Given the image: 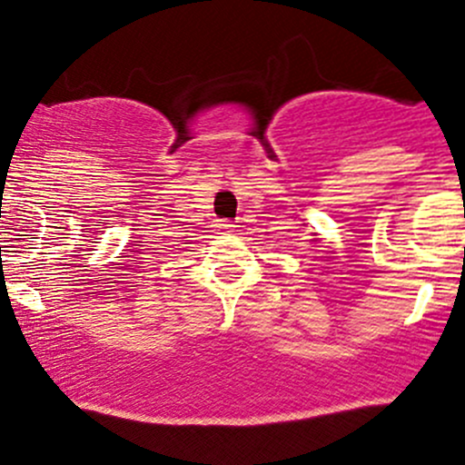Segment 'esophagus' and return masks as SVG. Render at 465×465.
I'll use <instances>...</instances> for the list:
<instances>
[{
    "label": "esophagus",
    "instance_id": "34e87169",
    "mask_svg": "<svg viewBox=\"0 0 465 465\" xmlns=\"http://www.w3.org/2000/svg\"><path fill=\"white\" fill-rule=\"evenodd\" d=\"M233 227V224H229V223H223V224H220V229H232Z\"/></svg>",
    "mask_w": 465,
    "mask_h": 465
}]
</instances>
